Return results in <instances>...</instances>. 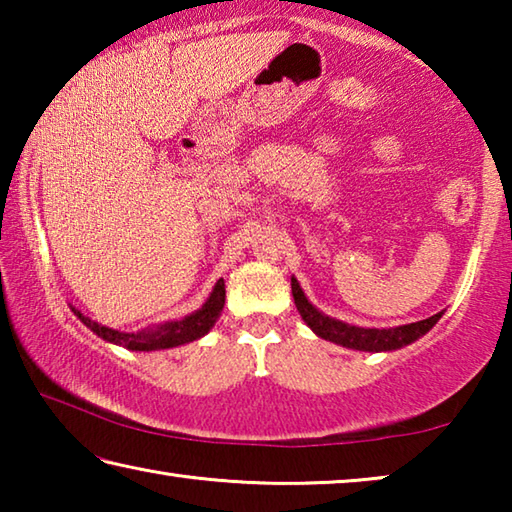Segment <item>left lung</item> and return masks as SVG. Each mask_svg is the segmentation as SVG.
<instances>
[{"label": "left lung", "instance_id": "8db88e82", "mask_svg": "<svg viewBox=\"0 0 512 512\" xmlns=\"http://www.w3.org/2000/svg\"><path fill=\"white\" fill-rule=\"evenodd\" d=\"M291 291H293V300H296L300 316H302V320H305L311 332L320 336V339L332 341L336 345H343V348L359 350V352L400 350V348H404V345H411L413 341H418L420 336L427 334L429 329L438 323L440 316H443V311H438V314H433L431 318H424V320H418V323H409V325H400V327H381V329L379 327H359V325L343 323V320L327 316L320 309H316L307 300L305 291H302L296 277H291Z\"/></svg>", "mask_w": 512, "mask_h": 512}]
</instances>
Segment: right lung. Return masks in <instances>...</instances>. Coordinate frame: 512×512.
I'll list each match as a JSON object with an SVG mask.
<instances>
[{
	"label": "right lung",
	"instance_id": "1",
	"mask_svg": "<svg viewBox=\"0 0 512 512\" xmlns=\"http://www.w3.org/2000/svg\"><path fill=\"white\" fill-rule=\"evenodd\" d=\"M223 305H225V282L221 277V280H216L212 293L207 296L201 309L192 311V314H187L185 318L167 320V323L137 329V332H121V329L101 325L97 320L81 314L76 307H72V311L85 327L92 329V332L103 341H108L112 345H121V348L133 350V352H155V350L178 348V345L203 339V336L214 327L216 320H219Z\"/></svg>",
	"mask_w": 512,
	"mask_h": 512
}]
</instances>
